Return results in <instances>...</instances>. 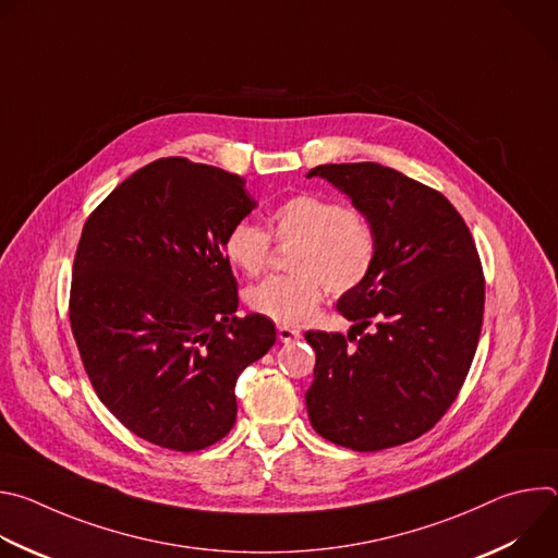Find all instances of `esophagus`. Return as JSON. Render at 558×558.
<instances>
[{
    "label": "esophagus",
    "mask_w": 558,
    "mask_h": 558,
    "mask_svg": "<svg viewBox=\"0 0 558 558\" xmlns=\"http://www.w3.org/2000/svg\"><path fill=\"white\" fill-rule=\"evenodd\" d=\"M300 338H302L300 331L289 329V327H278V340H280V342H295V340H300Z\"/></svg>",
    "instance_id": "esophagus-1"
}]
</instances>
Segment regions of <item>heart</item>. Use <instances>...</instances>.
<instances>
[{"label": "heart", "mask_w": 558, "mask_h": 558, "mask_svg": "<svg viewBox=\"0 0 558 558\" xmlns=\"http://www.w3.org/2000/svg\"><path fill=\"white\" fill-rule=\"evenodd\" d=\"M267 229L250 220L235 222L222 243L231 267L247 276L260 274L271 256V239L291 245L293 274L271 276L247 289V306L282 327L304 325L325 287L349 293L364 284L377 260V235L368 216L331 196L298 194L267 214Z\"/></svg>", "instance_id": "heart-1"}]
</instances>
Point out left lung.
Here are the masks:
<instances>
[{
    "label": "left lung",
    "instance_id": "1",
    "mask_svg": "<svg viewBox=\"0 0 558 558\" xmlns=\"http://www.w3.org/2000/svg\"><path fill=\"white\" fill-rule=\"evenodd\" d=\"M306 177L344 192L377 235L371 276L338 300L355 323L349 338L304 333L311 426L360 452L413 441L457 400L480 342L486 282L472 233L444 194L392 168L331 163Z\"/></svg>",
    "mask_w": 558,
    "mask_h": 558
}]
</instances>
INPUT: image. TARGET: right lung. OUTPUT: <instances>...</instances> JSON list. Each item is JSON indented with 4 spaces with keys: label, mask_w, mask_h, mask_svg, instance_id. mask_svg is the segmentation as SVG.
<instances>
[{
    "label": "right lung",
    "mask_w": 558,
    "mask_h": 558,
    "mask_svg": "<svg viewBox=\"0 0 558 558\" xmlns=\"http://www.w3.org/2000/svg\"><path fill=\"white\" fill-rule=\"evenodd\" d=\"M258 203L245 179L183 156L136 170L88 216L70 327L106 409L136 437L194 452L233 426L235 379L276 342L238 317L227 231Z\"/></svg>",
    "instance_id": "right-lung-1"
}]
</instances>
